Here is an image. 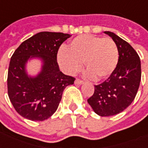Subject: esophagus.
Wrapping results in <instances>:
<instances>
[{"instance_id": "34e87169", "label": "esophagus", "mask_w": 148, "mask_h": 148, "mask_svg": "<svg viewBox=\"0 0 148 148\" xmlns=\"http://www.w3.org/2000/svg\"><path fill=\"white\" fill-rule=\"evenodd\" d=\"M74 83L76 84V85H82V84H83V81L80 80V79H76L75 82H74Z\"/></svg>"}]
</instances>
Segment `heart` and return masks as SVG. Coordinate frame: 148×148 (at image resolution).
I'll return each instance as SVG.
<instances>
[{
  "instance_id": "b5f03b06",
  "label": "heart",
  "mask_w": 148,
  "mask_h": 148,
  "mask_svg": "<svg viewBox=\"0 0 148 148\" xmlns=\"http://www.w3.org/2000/svg\"><path fill=\"white\" fill-rule=\"evenodd\" d=\"M57 58L66 73L76 74L84 62L90 76L101 81L113 74L119 62V51L112 39L86 34L74 38L67 49H60Z\"/></svg>"
}]
</instances>
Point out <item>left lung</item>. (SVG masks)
Listing matches in <instances>:
<instances>
[{
  "label": "left lung",
  "instance_id": "1",
  "mask_svg": "<svg viewBox=\"0 0 148 148\" xmlns=\"http://www.w3.org/2000/svg\"><path fill=\"white\" fill-rule=\"evenodd\" d=\"M105 33L117 46L119 62L108 79L94 86V93L87 101L97 115L110 116L124 111L135 99L141 80V63L137 52L128 42L113 32Z\"/></svg>",
  "mask_w": 148,
  "mask_h": 148
}]
</instances>
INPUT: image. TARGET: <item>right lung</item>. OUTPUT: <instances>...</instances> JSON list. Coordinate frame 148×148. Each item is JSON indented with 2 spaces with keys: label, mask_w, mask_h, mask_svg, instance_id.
Segmentation results:
<instances>
[{
  "label": "right lung",
  "mask_w": 148,
  "mask_h": 148,
  "mask_svg": "<svg viewBox=\"0 0 148 148\" xmlns=\"http://www.w3.org/2000/svg\"><path fill=\"white\" fill-rule=\"evenodd\" d=\"M71 36L62 32H42L19 46L11 57L8 71V94L19 114L27 120L42 121L57 110L65 88L75 78L62 74L57 62V54L62 42ZM40 58L41 71L28 76L26 63L28 59Z\"/></svg>",
  "instance_id": "obj_1"
}]
</instances>
